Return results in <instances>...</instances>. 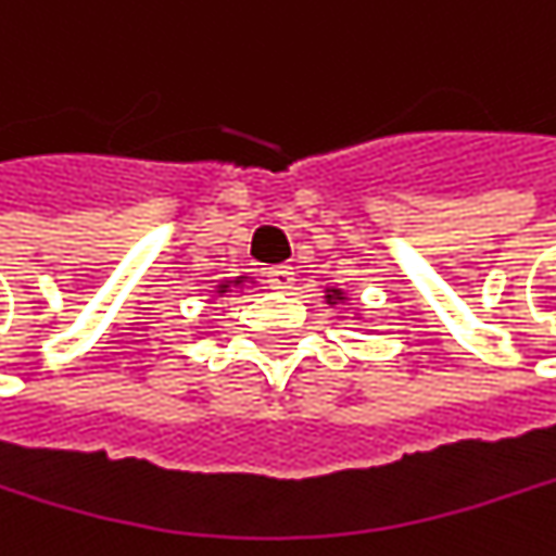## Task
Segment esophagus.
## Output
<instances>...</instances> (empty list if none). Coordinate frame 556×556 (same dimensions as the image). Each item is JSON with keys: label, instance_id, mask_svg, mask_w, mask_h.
Returning a JSON list of instances; mask_svg holds the SVG:
<instances>
[{"label": "esophagus", "instance_id": "1", "mask_svg": "<svg viewBox=\"0 0 556 556\" xmlns=\"http://www.w3.org/2000/svg\"><path fill=\"white\" fill-rule=\"evenodd\" d=\"M265 278H268V288L271 291H288L293 285V268L291 265H271L265 271Z\"/></svg>", "mask_w": 556, "mask_h": 556}]
</instances>
